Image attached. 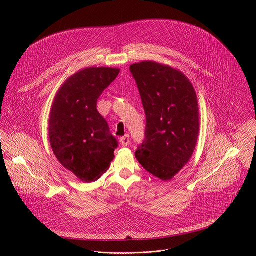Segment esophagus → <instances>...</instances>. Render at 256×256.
Masks as SVG:
<instances>
[{
	"mask_svg": "<svg viewBox=\"0 0 256 256\" xmlns=\"http://www.w3.org/2000/svg\"><path fill=\"white\" fill-rule=\"evenodd\" d=\"M120 142L122 147H126V146L130 144V136L126 134L124 136H122V138H120Z\"/></svg>",
	"mask_w": 256,
	"mask_h": 256,
	"instance_id": "esophagus-1",
	"label": "esophagus"
}]
</instances>
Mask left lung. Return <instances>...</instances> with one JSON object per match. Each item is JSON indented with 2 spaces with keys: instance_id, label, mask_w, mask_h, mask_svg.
<instances>
[{
  "instance_id": "obj_1",
  "label": "left lung",
  "mask_w": 256,
  "mask_h": 256,
  "mask_svg": "<svg viewBox=\"0 0 256 256\" xmlns=\"http://www.w3.org/2000/svg\"><path fill=\"white\" fill-rule=\"evenodd\" d=\"M146 114L140 164L161 180L172 179L194 151L200 132L198 97L181 72L155 62L130 66Z\"/></svg>"
}]
</instances>
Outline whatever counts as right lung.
<instances>
[{
    "label": "right lung",
    "mask_w": 256,
    "mask_h": 256,
    "mask_svg": "<svg viewBox=\"0 0 256 256\" xmlns=\"http://www.w3.org/2000/svg\"><path fill=\"white\" fill-rule=\"evenodd\" d=\"M114 68H87L58 91L50 116V142L60 163L84 182L98 180L118 142L97 110V100L118 76Z\"/></svg>",
    "instance_id": "right-lung-1"
}]
</instances>
